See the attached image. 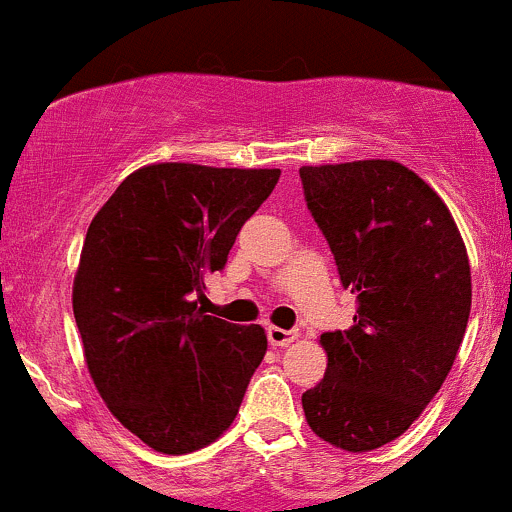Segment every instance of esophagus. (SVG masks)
<instances>
[{"label": "esophagus", "mask_w": 512, "mask_h": 512, "mask_svg": "<svg viewBox=\"0 0 512 512\" xmlns=\"http://www.w3.org/2000/svg\"><path fill=\"white\" fill-rule=\"evenodd\" d=\"M266 336H268V343H271V346L283 348V346H291V343L296 341L298 331H286V328L268 326V328H266Z\"/></svg>", "instance_id": "obj_1"}]
</instances>
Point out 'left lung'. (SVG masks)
<instances>
[{
    "label": "left lung",
    "instance_id": "8db88e82",
    "mask_svg": "<svg viewBox=\"0 0 512 512\" xmlns=\"http://www.w3.org/2000/svg\"><path fill=\"white\" fill-rule=\"evenodd\" d=\"M303 194L356 293L348 331L323 333L326 376L301 396L313 433L348 453L391 443L453 368L470 316V263L445 201L391 159L301 166Z\"/></svg>",
    "mask_w": 512,
    "mask_h": 512
}]
</instances>
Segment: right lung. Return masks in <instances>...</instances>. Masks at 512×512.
Wrapping results in <instances>:
<instances>
[{
  "label": "right lung",
  "mask_w": 512,
  "mask_h": 512,
  "mask_svg": "<svg viewBox=\"0 0 512 512\" xmlns=\"http://www.w3.org/2000/svg\"><path fill=\"white\" fill-rule=\"evenodd\" d=\"M278 176L149 164L91 219L72 288L86 368L111 416L159 453L221 438L266 356L258 323L206 316L199 298Z\"/></svg>",
  "instance_id": "1"
}]
</instances>
